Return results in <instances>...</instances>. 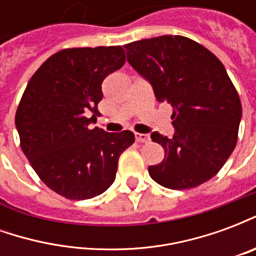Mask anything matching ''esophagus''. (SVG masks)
Listing matches in <instances>:
<instances>
[{
    "label": "esophagus",
    "instance_id": "34e87169",
    "mask_svg": "<svg viewBox=\"0 0 256 256\" xmlns=\"http://www.w3.org/2000/svg\"><path fill=\"white\" fill-rule=\"evenodd\" d=\"M136 141L137 142H148L150 141V136L142 133H136Z\"/></svg>",
    "mask_w": 256,
    "mask_h": 256
}]
</instances>
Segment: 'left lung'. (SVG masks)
I'll list each match as a JSON object with an SVG mask.
<instances>
[{"label": "left lung", "mask_w": 256, "mask_h": 256, "mask_svg": "<svg viewBox=\"0 0 256 256\" xmlns=\"http://www.w3.org/2000/svg\"><path fill=\"white\" fill-rule=\"evenodd\" d=\"M128 62L148 80L156 100L172 106L174 136L154 132L164 159L148 167L152 180L168 189L208 181L237 142L242 102L224 64L208 49L181 36H162L124 45Z\"/></svg>", "instance_id": "obj_1"}]
</instances>
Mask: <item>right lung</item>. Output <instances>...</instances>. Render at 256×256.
Instances as JSON below:
<instances>
[{
  "label": "right lung",
  "mask_w": 256,
  "mask_h": 256,
  "mask_svg": "<svg viewBox=\"0 0 256 256\" xmlns=\"http://www.w3.org/2000/svg\"><path fill=\"white\" fill-rule=\"evenodd\" d=\"M124 64L122 46L74 48L36 70L16 111V128L34 172L71 200L98 196L115 181L118 159L134 142L128 130L93 128L102 80Z\"/></svg>",
  "instance_id": "1"
}]
</instances>
